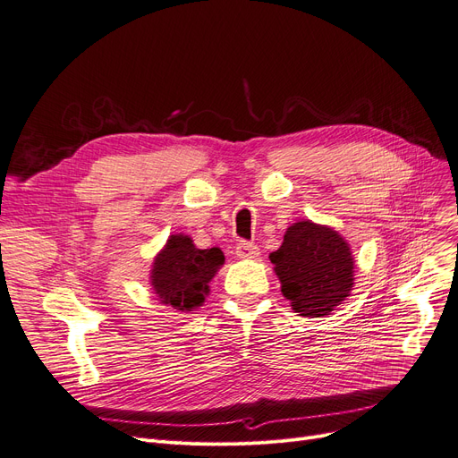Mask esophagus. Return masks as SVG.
I'll use <instances>...</instances> for the list:
<instances>
[{
	"label": "esophagus",
	"instance_id": "34e87169",
	"mask_svg": "<svg viewBox=\"0 0 458 458\" xmlns=\"http://www.w3.org/2000/svg\"><path fill=\"white\" fill-rule=\"evenodd\" d=\"M235 254L240 256V258H256L258 254H260V249H258L254 243H249V242H242V243H237V247H235Z\"/></svg>",
	"mask_w": 458,
	"mask_h": 458
}]
</instances>
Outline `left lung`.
<instances>
[{
    "instance_id": "left-lung-1",
    "label": "left lung",
    "mask_w": 458,
    "mask_h": 458,
    "mask_svg": "<svg viewBox=\"0 0 458 458\" xmlns=\"http://www.w3.org/2000/svg\"><path fill=\"white\" fill-rule=\"evenodd\" d=\"M290 307L307 318L327 316L353 288V256L344 237L312 221L293 223L269 254Z\"/></svg>"
}]
</instances>
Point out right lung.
<instances>
[{"instance_id": "1", "label": "right lung", "mask_w": 458, "mask_h": 458, "mask_svg": "<svg viewBox=\"0 0 458 458\" xmlns=\"http://www.w3.org/2000/svg\"><path fill=\"white\" fill-rule=\"evenodd\" d=\"M223 264L225 254L218 247L196 249L189 235H170L153 260V292L161 303L189 312L206 301L209 281Z\"/></svg>"}]
</instances>
